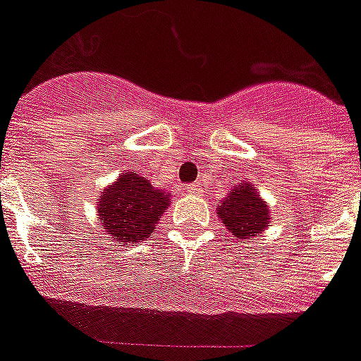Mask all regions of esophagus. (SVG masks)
<instances>
[{
	"label": "esophagus",
	"instance_id": "obj_1",
	"mask_svg": "<svg viewBox=\"0 0 361 361\" xmlns=\"http://www.w3.org/2000/svg\"><path fill=\"white\" fill-rule=\"evenodd\" d=\"M186 192H188V193H201V192H202V188H201V184H199V183L188 184Z\"/></svg>",
	"mask_w": 361,
	"mask_h": 361
}]
</instances>
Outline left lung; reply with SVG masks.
Returning <instances> with one entry per match:
<instances>
[{"label": "left lung", "mask_w": 361, "mask_h": 361, "mask_svg": "<svg viewBox=\"0 0 361 361\" xmlns=\"http://www.w3.org/2000/svg\"><path fill=\"white\" fill-rule=\"evenodd\" d=\"M221 223L238 240L258 238L269 227L271 212L266 201L258 197V192L249 183H240L231 190L217 208Z\"/></svg>", "instance_id": "1"}]
</instances>
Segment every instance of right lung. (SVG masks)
Returning a JSON list of instances; mask_svg holds the SVG:
<instances>
[{
  "label": "right lung",
  "mask_w": 361,
  "mask_h": 361,
  "mask_svg": "<svg viewBox=\"0 0 361 361\" xmlns=\"http://www.w3.org/2000/svg\"><path fill=\"white\" fill-rule=\"evenodd\" d=\"M168 207V193L151 186L142 175L127 171L101 192L97 214L101 227L116 241L134 243L153 234Z\"/></svg>",
  "instance_id": "1"
}]
</instances>
